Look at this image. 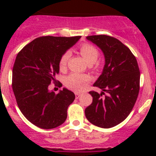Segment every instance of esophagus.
I'll use <instances>...</instances> for the list:
<instances>
[{
  "mask_svg": "<svg viewBox=\"0 0 156 156\" xmlns=\"http://www.w3.org/2000/svg\"><path fill=\"white\" fill-rule=\"evenodd\" d=\"M75 95H76V98H78L80 96V93H79V92H75Z\"/></svg>",
  "mask_w": 156,
  "mask_h": 156,
  "instance_id": "34e87169",
  "label": "esophagus"
}]
</instances>
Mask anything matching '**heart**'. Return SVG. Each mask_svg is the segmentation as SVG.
Returning a JSON list of instances; mask_svg holds the SVG:
<instances>
[{
  "label": "heart",
  "mask_w": 156,
  "mask_h": 156,
  "mask_svg": "<svg viewBox=\"0 0 156 156\" xmlns=\"http://www.w3.org/2000/svg\"><path fill=\"white\" fill-rule=\"evenodd\" d=\"M80 52L83 58L89 64H94L98 58L99 52L98 49L90 44H83L80 47ZM70 57V52L66 51L63 54L59 60V68L64 69L66 67L68 60ZM90 80V76L84 74H80L76 73H73L69 76L66 77L65 83L67 87L72 90L81 91L84 90Z\"/></svg>",
  "instance_id": "heart-1"
}]
</instances>
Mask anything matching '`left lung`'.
Returning <instances> with one entry per match:
<instances>
[{"instance_id": "1", "label": "left lung", "mask_w": 156, "mask_h": 156, "mask_svg": "<svg viewBox=\"0 0 156 156\" xmlns=\"http://www.w3.org/2000/svg\"><path fill=\"white\" fill-rule=\"evenodd\" d=\"M102 51L105 56L102 73L94 86L107 93L90 91L93 101L85 109L92 124L111 128L126 119L133 109L140 89V71L137 59L121 41L110 36L87 37Z\"/></svg>"}]
</instances>
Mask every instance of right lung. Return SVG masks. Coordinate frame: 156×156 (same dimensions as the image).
Segmentation results:
<instances>
[{
	"instance_id": "right-lung-1",
	"label": "right lung",
	"mask_w": 156,
	"mask_h": 156,
	"mask_svg": "<svg viewBox=\"0 0 156 156\" xmlns=\"http://www.w3.org/2000/svg\"><path fill=\"white\" fill-rule=\"evenodd\" d=\"M71 37H38L24 47L16 56L12 69V90L18 106L26 118L42 129L60 126L67 118V109L75 94L63 88L56 94L49 91L51 83L57 82L59 60L80 39Z\"/></svg>"
}]
</instances>
